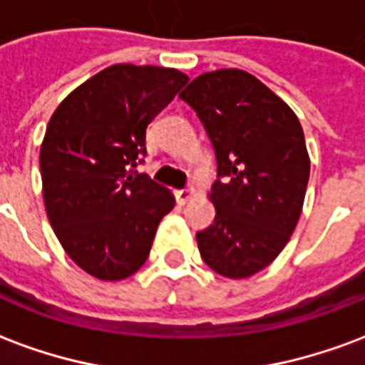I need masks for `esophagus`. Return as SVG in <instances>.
Listing matches in <instances>:
<instances>
[{"label":"esophagus","instance_id":"1","mask_svg":"<svg viewBox=\"0 0 365 365\" xmlns=\"http://www.w3.org/2000/svg\"><path fill=\"white\" fill-rule=\"evenodd\" d=\"M193 197H195V190H191V187L175 191V199H178V203H180V205H185V203Z\"/></svg>","mask_w":365,"mask_h":365}]
</instances>
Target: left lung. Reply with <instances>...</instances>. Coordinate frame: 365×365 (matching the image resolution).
<instances>
[{
	"label": "left lung",
	"instance_id": "left-lung-1",
	"mask_svg": "<svg viewBox=\"0 0 365 365\" xmlns=\"http://www.w3.org/2000/svg\"><path fill=\"white\" fill-rule=\"evenodd\" d=\"M213 144L215 221L197 232L201 258L240 279L277 258L295 230L309 182V154L297 115L242 70L195 78L180 93Z\"/></svg>",
	"mask_w": 365,
	"mask_h": 365
}]
</instances>
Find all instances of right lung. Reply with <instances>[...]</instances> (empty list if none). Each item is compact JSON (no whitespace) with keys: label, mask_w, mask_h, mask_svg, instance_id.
Here are the masks:
<instances>
[{"label":"right lung","mask_w":365,"mask_h":365,"mask_svg":"<svg viewBox=\"0 0 365 365\" xmlns=\"http://www.w3.org/2000/svg\"><path fill=\"white\" fill-rule=\"evenodd\" d=\"M185 83L172 68L115 64L76 88L48 120L46 215L68 256L97 279L135 274L174 209L172 193L136 164L146 156V127Z\"/></svg>","instance_id":"right-lung-1"}]
</instances>
